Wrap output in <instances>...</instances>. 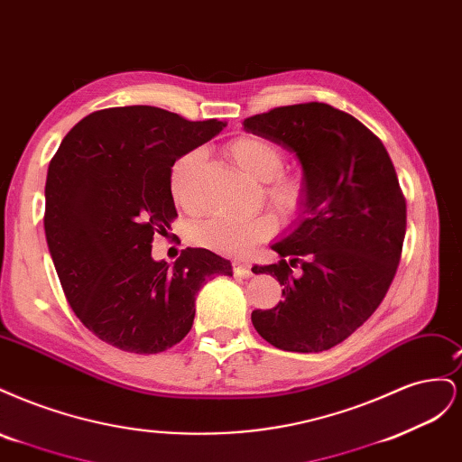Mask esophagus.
<instances>
[{
  "mask_svg": "<svg viewBox=\"0 0 462 462\" xmlns=\"http://www.w3.org/2000/svg\"><path fill=\"white\" fill-rule=\"evenodd\" d=\"M233 273H235L236 277H250V275H253V270H250L248 263L233 262Z\"/></svg>",
  "mask_w": 462,
  "mask_h": 462,
  "instance_id": "1",
  "label": "esophagus"
}]
</instances>
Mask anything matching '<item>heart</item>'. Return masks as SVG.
I'll return each instance as SVG.
<instances>
[{
	"label": "heart",
	"mask_w": 462,
	"mask_h": 462,
	"mask_svg": "<svg viewBox=\"0 0 462 462\" xmlns=\"http://www.w3.org/2000/svg\"><path fill=\"white\" fill-rule=\"evenodd\" d=\"M227 152L236 167L263 185V199L283 217H295L306 204V183L299 175H283L285 152L275 143L256 134L236 136L229 143ZM202 162L200 150H190L177 158L170 171V192L173 202L194 212L199 199L194 194V173ZM272 214H254L248 217L212 216L199 221L190 229V241L199 246L227 256H245L258 243L265 241L275 231Z\"/></svg>",
	"instance_id": "1"
}]
</instances>
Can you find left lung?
<instances>
[{"label":"left lung","instance_id":"1","mask_svg":"<svg viewBox=\"0 0 462 462\" xmlns=\"http://www.w3.org/2000/svg\"><path fill=\"white\" fill-rule=\"evenodd\" d=\"M243 127L295 153L309 190L297 227L272 245L282 260L253 268L277 277L285 297L254 310L253 326L282 351H328L375 312L395 277L407 202L393 162L370 129L328 104L275 107Z\"/></svg>","mask_w":462,"mask_h":462}]
</instances>
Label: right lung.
<instances>
[{"label": "right lung", "mask_w": 462, "mask_h": 462, "mask_svg": "<svg viewBox=\"0 0 462 462\" xmlns=\"http://www.w3.org/2000/svg\"><path fill=\"white\" fill-rule=\"evenodd\" d=\"M226 123L189 121L152 106L94 111L50 162L44 229L67 302L97 339L156 355L190 331L194 300L231 262L185 248L173 265L152 258L153 235L177 217L170 171Z\"/></svg>", "instance_id": "add662e5"}]
</instances>
